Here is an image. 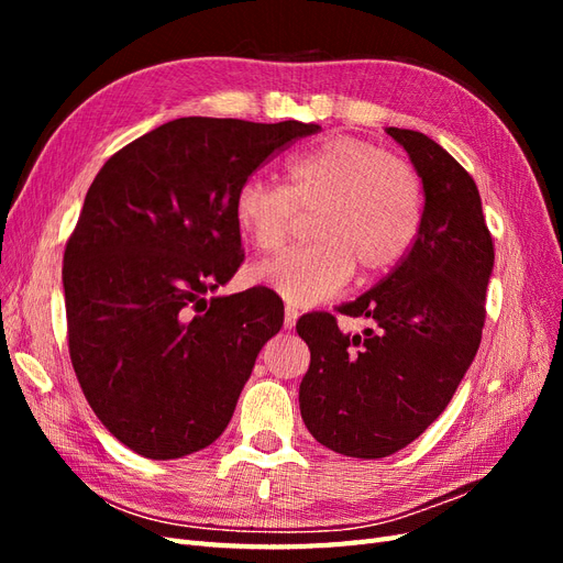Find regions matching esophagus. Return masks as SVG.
<instances>
[{
  "label": "esophagus",
  "instance_id": "esophagus-1",
  "mask_svg": "<svg viewBox=\"0 0 563 563\" xmlns=\"http://www.w3.org/2000/svg\"><path fill=\"white\" fill-rule=\"evenodd\" d=\"M298 317H300L298 308H294V305H286V310H284V329H294Z\"/></svg>",
  "mask_w": 563,
  "mask_h": 563
}]
</instances>
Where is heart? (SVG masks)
Wrapping results in <instances>:
<instances>
[{
	"mask_svg": "<svg viewBox=\"0 0 563 563\" xmlns=\"http://www.w3.org/2000/svg\"><path fill=\"white\" fill-rule=\"evenodd\" d=\"M288 187L246 178L234 218L258 253L279 251L300 213H312V244L255 267L253 279L291 305H317L364 277L395 269L411 251L422 185L411 162L356 135H335L288 162Z\"/></svg>",
	"mask_w": 563,
	"mask_h": 563,
	"instance_id": "obj_1",
	"label": "heart"
}]
</instances>
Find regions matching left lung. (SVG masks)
I'll use <instances>...</instances> for the list:
<instances>
[{"label":"left lung","mask_w":563,"mask_h":563,"mask_svg":"<svg viewBox=\"0 0 563 563\" xmlns=\"http://www.w3.org/2000/svg\"><path fill=\"white\" fill-rule=\"evenodd\" d=\"M422 178L420 230L385 279L338 308L373 329L345 335L331 312L302 314L310 347L300 416L327 449L385 457L444 413L482 343L493 240L472 176L428 135L389 126Z\"/></svg>","instance_id":"8db88e82"}]
</instances>
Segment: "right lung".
Returning a JSON list of instances; mask_svg holds the SVG:
<instances>
[{"instance_id": "obj_1", "label": "right lung", "mask_w": 563, "mask_h": 563, "mask_svg": "<svg viewBox=\"0 0 563 563\" xmlns=\"http://www.w3.org/2000/svg\"><path fill=\"white\" fill-rule=\"evenodd\" d=\"M317 124L180 117L93 178L65 244L67 347L112 437L172 460L223 434L255 356L284 323L265 286L207 300L244 261L240 185Z\"/></svg>"}]
</instances>
